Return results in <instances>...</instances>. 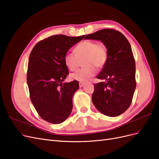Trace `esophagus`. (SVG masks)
Wrapping results in <instances>:
<instances>
[{
    "instance_id": "esophagus-1",
    "label": "esophagus",
    "mask_w": 159,
    "mask_h": 159,
    "mask_svg": "<svg viewBox=\"0 0 159 159\" xmlns=\"http://www.w3.org/2000/svg\"><path fill=\"white\" fill-rule=\"evenodd\" d=\"M84 85H85V83H84V82H80V83H79L80 88H82Z\"/></svg>"
}]
</instances>
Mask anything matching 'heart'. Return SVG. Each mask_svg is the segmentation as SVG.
Returning <instances> with one entry per match:
<instances>
[{
    "label": "heart",
    "mask_w": 159,
    "mask_h": 159,
    "mask_svg": "<svg viewBox=\"0 0 159 159\" xmlns=\"http://www.w3.org/2000/svg\"><path fill=\"white\" fill-rule=\"evenodd\" d=\"M74 52H68L64 56V63L71 71L78 68L80 61L83 60V68L71 74L72 80L81 82L88 81L95 74V68L101 69L105 65L108 57L107 47L102 42L96 43L91 40H84L77 45Z\"/></svg>",
    "instance_id": "obj_1"
}]
</instances>
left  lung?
<instances>
[{
	"instance_id": "left-lung-1",
	"label": "left lung",
	"mask_w": 159,
	"mask_h": 159,
	"mask_svg": "<svg viewBox=\"0 0 159 159\" xmlns=\"http://www.w3.org/2000/svg\"><path fill=\"white\" fill-rule=\"evenodd\" d=\"M101 40L107 47L108 57L97 78L105 82L94 84L92 102L101 113L119 116L129 107L136 88L135 61L129 41L114 29H103L85 36Z\"/></svg>"
}]
</instances>
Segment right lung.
I'll list each match as a JSON object with an SVG mask.
<instances>
[{
	"mask_svg": "<svg viewBox=\"0 0 159 159\" xmlns=\"http://www.w3.org/2000/svg\"><path fill=\"white\" fill-rule=\"evenodd\" d=\"M84 37L52 36L38 42L30 54L27 84L31 102L41 118L50 123H62L71 112L72 98L79 83H63L69 74L64 58Z\"/></svg>",
	"mask_w": 159,
	"mask_h": 159,
	"instance_id": "1",
	"label": "right lung"
}]
</instances>
